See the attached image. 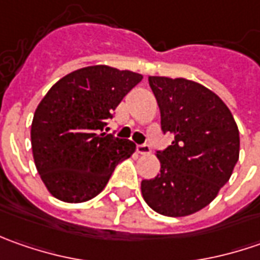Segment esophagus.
<instances>
[{"label":"esophagus","instance_id":"obj_1","mask_svg":"<svg viewBox=\"0 0 260 260\" xmlns=\"http://www.w3.org/2000/svg\"><path fill=\"white\" fill-rule=\"evenodd\" d=\"M136 150H137V153H140V155H149V153L152 152L150 146L146 145V143H143V145H137Z\"/></svg>","mask_w":260,"mask_h":260}]
</instances>
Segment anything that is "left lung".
Here are the masks:
<instances>
[{
  "label": "left lung",
  "instance_id": "obj_1",
  "mask_svg": "<svg viewBox=\"0 0 260 260\" xmlns=\"http://www.w3.org/2000/svg\"><path fill=\"white\" fill-rule=\"evenodd\" d=\"M164 133L174 142L157 150L160 174L142 181L150 208L168 217L200 211L230 179L239 160V128L218 95L184 78L149 76Z\"/></svg>",
  "mask_w": 260,
  "mask_h": 260
}]
</instances>
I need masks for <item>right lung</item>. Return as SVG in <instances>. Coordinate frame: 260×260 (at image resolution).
I'll use <instances>...</instances> for the list:
<instances>
[{
	"label": "right lung",
	"instance_id": "right-lung-1",
	"mask_svg": "<svg viewBox=\"0 0 260 260\" xmlns=\"http://www.w3.org/2000/svg\"><path fill=\"white\" fill-rule=\"evenodd\" d=\"M143 76L105 65L71 72L49 89L36 108L31 149L46 188L65 203H84L98 195L115 166L136 145L105 135L121 100Z\"/></svg>",
	"mask_w": 260,
	"mask_h": 260
}]
</instances>
